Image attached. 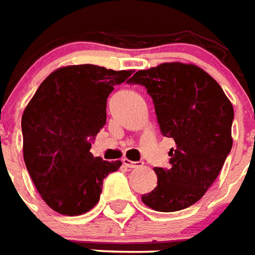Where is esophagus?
Masks as SVG:
<instances>
[{"label":"esophagus","instance_id":"1","mask_svg":"<svg viewBox=\"0 0 255 255\" xmlns=\"http://www.w3.org/2000/svg\"><path fill=\"white\" fill-rule=\"evenodd\" d=\"M123 163L127 166V167H129V169H135V167H140V166L143 165L142 162H133V161H129V159H127V158H124L123 159Z\"/></svg>","mask_w":255,"mask_h":255}]
</instances>
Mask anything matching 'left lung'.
<instances>
[{
    "instance_id": "1",
    "label": "left lung",
    "mask_w": 255,
    "mask_h": 255,
    "mask_svg": "<svg viewBox=\"0 0 255 255\" xmlns=\"http://www.w3.org/2000/svg\"><path fill=\"white\" fill-rule=\"evenodd\" d=\"M128 82L146 88L162 135L175 142L170 169H154L158 182L142 201L159 212L188 208L214 184L231 151L233 104L208 73L181 62L139 70Z\"/></svg>"
}]
</instances>
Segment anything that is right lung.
<instances>
[{
	"instance_id": "obj_1",
	"label": "right lung",
	"mask_w": 255,
	"mask_h": 255,
	"mask_svg": "<svg viewBox=\"0 0 255 255\" xmlns=\"http://www.w3.org/2000/svg\"><path fill=\"white\" fill-rule=\"evenodd\" d=\"M129 70L74 65L52 71L22 113L24 161L41 199L77 216L99 203L104 178L122 166L90 152L107 123V99Z\"/></svg>"
}]
</instances>
